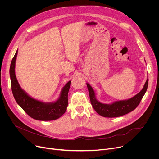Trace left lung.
Here are the masks:
<instances>
[{"mask_svg": "<svg viewBox=\"0 0 159 159\" xmlns=\"http://www.w3.org/2000/svg\"><path fill=\"white\" fill-rule=\"evenodd\" d=\"M148 84V76L147 77L143 89L136 95L130 99L113 102L110 104L102 103L97 99L95 93L92 87L87 83L91 104L95 111L102 116L106 118L119 117L126 115L135 109L140 103L145 94Z\"/></svg>", "mask_w": 159, "mask_h": 159, "instance_id": "left-lung-1", "label": "left lung"}]
</instances>
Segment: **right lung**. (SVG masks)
I'll return each mask as SVG.
<instances>
[{
    "mask_svg": "<svg viewBox=\"0 0 159 159\" xmlns=\"http://www.w3.org/2000/svg\"><path fill=\"white\" fill-rule=\"evenodd\" d=\"M18 50L11 61L9 75L11 89L17 104L31 118L41 121H51L59 118L66 111L68 106V92L71 81L62 88L58 99L54 102H46L35 99L23 90L15 75V64Z\"/></svg>",
    "mask_w": 159,
    "mask_h": 159,
    "instance_id": "add662e5",
    "label": "right lung"
}]
</instances>
